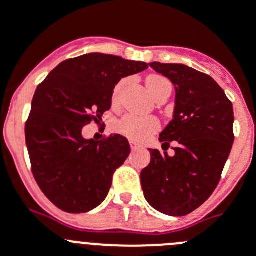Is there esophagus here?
<instances>
[{
  "mask_svg": "<svg viewBox=\"0 0 256 256\" xmlns=\"http://www.w3.org/2000/svg\"><path fill=\"white\" fill-rule=\"evenodd\" d=\"M130 147H132L133 151H136V150L142 148V146H140V144H137V142H133V140H130Z\"/></svg>",
  "mask_w": 256,
  "mask_h": 256,
  "instance_id": "obj_1",
  "label": "esophagus"
}]
</instances>
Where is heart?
I'll return each mask as SVG.
<instances>
[{
	"label": "heart",
	"mask_w": 256,
	"mask_h": 256,
	"mask_svg": "<svg viewBox=\"0 0 256 256\" xmlns=\"http://www.w3.org/2000/svg\"><path fill=\"white\" fill-rule=\"evenodd\" d=\"M146 85L150 94L154 98H156L164 88L171 86V84L165 77L154 74V76H150L147 78ZM122 86H123V82L118 84L116 88H114V92H112V100L114 102L118 100ZM157 128H158V122L154 118H151V116H148V118H140V116H123L116 126V130L119 133H122V134H124L128 138H132V140H144L147 136L157 130Z\"/></svg>",
	"instance_id": "obj_1"
}]
</instances>
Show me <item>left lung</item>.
<instances>
[{"label":"left lung","instance_id":"8db88e82","mask_svg":"<svg viewBox=\"0 0 256 256\" xmlns=\"http://www.w3.org/2000/svg\"><path fill=\"white\" fill-rule=\"evenodd\" d=\"M150 67L175 88L172 120L161 132L164 154L148 148L151 162L140 172L144 198L174 217L200 207L214 192L234 144V108L210 76L182 63L152 62ZM172 140L174 156L166 150Z\"/></svg>","mask_w":256,"mask_h":256}]
</instances>
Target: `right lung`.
I'll list each match as a JSON object with an SVG mask.
<instances>
[{"mask_svg": "<svg viewBox=\"0 0 256 256\" xmlns=\"http://www.w3.org/2000/svg\"><path fill=\"white\" fill-rule=\"evenodd\" d=\"M147 68L144 62L88 53L63 60L38 86L25 126L28 152L39 188L64 212H88L106 198L130 142L120 134L86 140L82 128L110 109L122 78Z\"/></svg>", "mask_w": 256, "mask_h": 256, "instance_id": "obj_1", "label": "right lung"}]
</instances>
